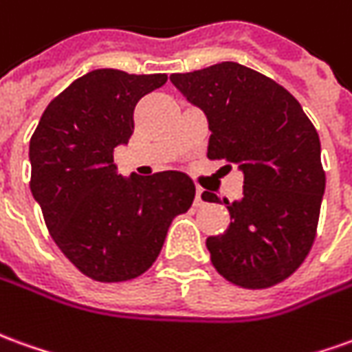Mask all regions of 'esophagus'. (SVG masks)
Segmentation results:
<instances>
[{
	"label": "esophagus",
	"instance_id": "1",
	"mask_svg": "<svg viewBox=\"0 0 352 352\" xmlns=\"http://www.w3.org/2000/svg\"><path fill=\"white\" fill-rule=\"evenodd\" d=\"M206 201H204V190L201 188H196V198H194V206L196 208H200V206H204Z\"/></svg>",
	"mask_w": 352,
	"mask_h": 352
}]
</instances>
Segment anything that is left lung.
<instances>
[{"label":"left lung","mask_w":352,"mask_h":352,"mask_svg":"<svg viewBox=\"0 0 352 352\" xmlns=\"http://www.w3.org/2000/svg\"><path fill=\"white\" fill-rule=\"evenodd\" d=\"M169 80L208 118V158L244 173L242 198L225 200L230 225L206 240L213 267L248 289L286 280L313 248L326 188L314 125L289 91L238 63ZM204 200L219 198L204 192Z\"/></svg>","instance_id":"left-lung-1"}]
</instances>
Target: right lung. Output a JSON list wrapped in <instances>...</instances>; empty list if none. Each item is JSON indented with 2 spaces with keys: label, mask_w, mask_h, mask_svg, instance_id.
<instances>
[{
  "label": "right lung",
  "mask_w": 352,
  "mask_h": 352,
  "mask_svg": "<svg viewBox=\"0 0 352 352\" xmlns=\"http://www.w3.org/2000/svg\"><path fill=\"white\" fill-rule=\"evenodd\" d=\"M166 82V74L93 70L49 102L32 135V196L60 252L97 282L146 272L171 221L192 206L186 173L125 179L114 164V148L133 133L137 102Z\"/></svg>",
  "instance_id": "obj_1"
}]
</instances>
